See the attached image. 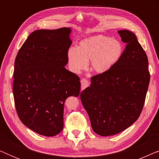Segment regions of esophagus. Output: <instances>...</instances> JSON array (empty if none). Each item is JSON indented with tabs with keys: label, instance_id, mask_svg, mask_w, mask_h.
Returning a JSON list of instances; mask_svg holds the SVG:
<instances>
[{
	"label": "esophagus",
	"instance_id": "1",
	"mask_svg": "<svg viewBox=\"0 0 159 159\" xmlns=\"http://www.w3.org/2000/svg\"><path fill=\"white\" fill-rule=\"evenodd\" d=\"M89 86V82L88 80L86 79H82L81 80V89L82 90H84V89H85L86 88H88Z\"/></svg>",
	"mask_w": 159,
	"mask_h": 159
}]
</instances>
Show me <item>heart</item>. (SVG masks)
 Wrapping results in <instances>:
<instances>
[{
    "instance_id": "1",
    "label": "heart",
    "mask_w": 159,
    "mask_h": 159,
    "mask_svg": "<svg viewBox=\"0 0 159 159\" xmlns=\"http://www.w3.org/2000/svg\"><path fill=\"white\" fill-rule=\"evenodd\" d=\"M123 45L116 39L98 34L80 41L78 48L72 47L67 53L71 70L79 73L85 69L90 60V67L98 74L109 71L120 59Z\"/></svg>"
}]
</instances>
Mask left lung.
Masks as SVG:
<instances>
[{
	"label": "left lung",
	"instance_id": "left-lung-1",
	"mask_svg": "<svg viewBox=\"0 0 159 159\" xmlns=\"http://www.w3.org/2000/svg\"><path fill=\"white\" fill-rule=\"evenodd\" d=\"M118 33L126 47L109 71L91 77L90 87L80 94L95 133L111 136L138 120L144 106L150 82L148 60L135 34Z\"/></svg>",
	"mask_w": 159,
	"mask_h": 159
}]
</instances>
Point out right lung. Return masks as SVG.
<instances>
[{"label": "right lung", "mask_w": 159, "mask_h": 159, "mask_svg": "<svg viewBox=\"0 0 159 159\" xmlns=\"http://www.w3.org/2000/svg\"><path fill=\"white\" fill-rule=\"evenodd\" d=\"M70 28L32 32L14 62L13 93L18 116L41 135L55 136L64 127L67 98L79 96L80 77L65 68L71 45Z\"/></svg>", "instance_id": "obj_1"}]
</instances>
